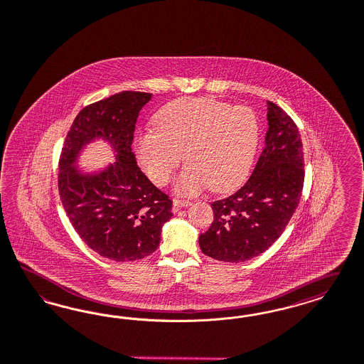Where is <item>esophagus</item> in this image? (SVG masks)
Returning <instances> with one entry per match:
<instances>
[{
  "instance_id": "1",
  "label": "esophagus",
  "mask_w": 364,
  "mask_h": 364,
  "mask_svg": "<svg viewBox=\"0 0 364 364\" xmlns=\"http://www.w3.org/2000/svg\"><path fill=\"white\" fill-rule=\"evenodd\" d=\"M192 203L188 200H178V199H175L173 200V213H177L180 208H186V207H189Z\"/></svg>"
}]
</instances>
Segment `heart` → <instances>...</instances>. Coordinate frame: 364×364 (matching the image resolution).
Wrapping results in <instances>:
<instances>
[{
	"mask_svg": "<svg viewBox=\"0 0 364 364\" xmlns=\"http://www.w3.org/2000/svg\"><path fill=\"white\" fill-rule=\"evenodd\" d=\"M254 112L213 98L172 100L154 115V129L136 138L138 163L157 186L169 181L183 161L188 165L175 183L178 195L235 188L247 175L258 145Z\"/></svg>",
	"mask_w": 364,
	"mask_h": 364,
	"instance_id": "b5f03b06",
	"label": "heart"
}]
</instances>
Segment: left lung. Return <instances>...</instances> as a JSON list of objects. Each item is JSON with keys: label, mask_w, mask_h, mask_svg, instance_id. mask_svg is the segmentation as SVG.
Instances as JSON below:
<instances>
[{"label": "left lung", "mask_w": 364, "mask_h": 364, "mask_svg": "<svg viewBox=\"0 0 364 364\" xmlns=\"http://www.w3.org/2000/svg\"><path fill=\"white\" fill-rule=\"evenodd\" d=\"M304 175L299 129L281 107L267 102L264 151L242 188L211 203L213 220L199 237L201 251L238 264L267 250L300 203Z\"/></svg>", "instance_id": "obj_1"}]
</instances>
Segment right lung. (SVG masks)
Segmentation results:
<instances>
[{"label":"right lung","instance_id":"1","mask_svg":"<svg viewBox=\"0 0 364 364\" xmlns=\"http://www.w3.org/2000/svg\"><path fill=\"white\" fill-rule=\"evenodd\" d=\"M149 92L122 91L76 115L59 161V193L79 237L100 257L117 262L151 255L172 218V200L138 168L132 151L141 109ZM106 141L115 164L88 171L78 161L90 143Z\"/></svg>","mask_w":364,"mask_h":364}]
</instances>
